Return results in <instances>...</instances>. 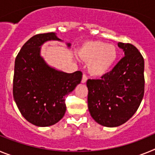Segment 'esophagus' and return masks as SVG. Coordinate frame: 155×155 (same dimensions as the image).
<instances>
[{
    "label": "esophagus",
    "instance_id": "1",
    "mask_svg": "<svg viewBox=\"0 0 155 155\" xmlns=\"http://www.w3.org/2000/svg\"><path fill=\"white\" fill-rule=\"evenodd\" d=\"M87 76H86L85 74H83V76H82L81 83H83V84H84V83H86V81H87Z\"/></svg>",
    "mask_w": 155,
    "mask_h": 155
}]
</instances>
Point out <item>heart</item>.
Listing matches in <instances>:
<instances>
[{
	"label": "heart",
	"instance_id": "b5f03b06",
	"mask_svg": "<svg viewBox=\"0 0 155 155\" xmlns=\"http://www.w3.org/2000/svg\"><path fill=\"white\" fill-rule=\"evenodd\" d=\"M78 56L87 63V69L93 76L101 77L110 72L118 59L116 46L102 41L84 42L78 49Z\"/></svg>",
	"mask_w": 155,
	"mask_h": 155
}]
</instances>
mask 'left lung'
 I'll list each match as a JSON object with an SVG mask.
<instances>
[{"mask_svg":"<svg viewBox=\"0 0 155 155\" xmlns=\"http://www.w3.org/2000/svg\"><path fill=\"white\" fill-rule=\"evenodd\" d=\"M124 57L101 79L87 81V106L91 116L100 125L116 127L136 113L144 92V61L130 43L118 42Z\"/></svg>","mask_w":155,"mask_h":155,"instance_id":"left-lung-1","label":"left lung"}]
</instances>
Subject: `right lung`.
<instances>
[{
	"label": "right lung",
	"mask_w": 155,
	"mask_h": 155,
	"mask_svg": "<svg viewBox=\"0 0 155 155\" xmlns=\"http://www.w3.org/2000/svg\"><path fill=\"white\" fill-rule=\"evenodd\" d=\"M50 41L63 42L55 32L34 35L23 45L15 62V102L27 121L41 127L54 125L64 117L66 96L82 78L81 71L66 73L46 63L41 48Z\"/></svg>",
	"instance_id": "right-lung-1"
}]
</instances>
